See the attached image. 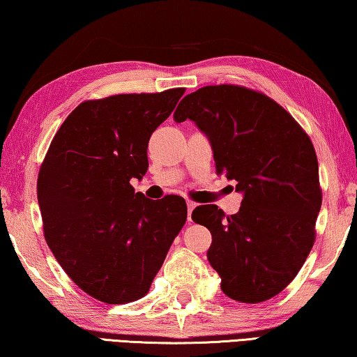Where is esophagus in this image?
Instances as JSON below:
<instances>
[{
    "label": "esophagus",
    "mask_w": 357,
    "mask_h": 357,
    "mask_svg": "<svg viewBox=\"0 0 357 357\" xmlns=\"http://www.w3.org/2000/svg\"><path fill=\"white\" fill-rule=\"evenodd\" d=\"M186 207H188V221H191V213H192V210H195V207H196V202L188 201V202H186Z\"/></svg>",
    "instance_id": "34e87169"
}]
</instances>
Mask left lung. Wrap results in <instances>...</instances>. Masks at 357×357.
<instances>
[{"mask_svg":"<svg viewBox=\"0 0 357 357\" xmlns=\"http://www.w3.org/2000/svg\"><path fill=\"white\" fill-rule=\"evenodd\" d=\"M174 120L195 121L212 145L217 174L236 180L243 195L236 215L225 217L213 204L191 215L212 234L207 259L223 293L245 303L282 293L310 253L323 201L310 137L273 99L238 85L190 93Z\"/></svg>","mask_w":357,"mask_h":357,"instance_id":"1","label":"left lung"}]
</instances>
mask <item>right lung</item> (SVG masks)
<instances>
[{
    "label": "right lung",
    "instance_id": "1",
    "mask_svg": "<svg viewBox=\"0 0 357 357\" xmlns=\"http://www.w3.org/2000/svg\"><path fill=\"white\" fill-rule=\"evenodd\" d=\"M185 89L115 95L75 107L52 140L38 177L44 237L82 291L106 303L149 293L186 221L180 196L134 192L149 169L151 132Z\"/></svg>",
    "mask_w": 357,
    "mask_h": 357
}]
</instances>
